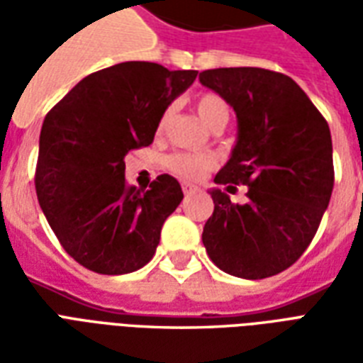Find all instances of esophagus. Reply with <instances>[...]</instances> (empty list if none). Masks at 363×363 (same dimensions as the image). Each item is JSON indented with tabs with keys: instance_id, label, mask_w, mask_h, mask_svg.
Listing matches in <instances>:
<instances>
[{
	"instance_id": "obj_1",
	"label": "esophagus",
	"mask_w": 363,
	"mask_h": 363,
	"mask_svg": "<svg viewBox=\"0 0 363 363\" xmlns=\"http://www.w3.org/2000/svg\"><path fill=\"white\" fill-rule=\"evenodd\" d=\"M196 186H194V184H189V182H182V192H184V194H186V196H189V194H192V192H196Z\"/></svg>"
}]
</instances>
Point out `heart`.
<instances>
[{
  "label": "heart",
  "mask_w": 363,
  "mask_h": 363,
  "mask_svg": "<svg viewBox=\"0 0 363 363\" xmlns=\"http://www.w3.org/2000/svg\"><path fill=\"white\" fill-rule=\"evenodd\" d=\"M196 112L202 118L206 126H218L223 124L229 118V106L228 103L216 93H202L196 99ZM171 116V108H165L163 114L159 116L157 130L161 132L167 126ZM165 167L177 177H181L184 181H200L206 174L212 173L216 169V159L210 155H200V153H186V151H179V153H171L165 159Z\"/></svg>",
  "instance_id": "b5f03b06"
}]
</instances>
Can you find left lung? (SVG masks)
I'll list each match as a JSON object with an SVG mask.
<instances>
[{
  "instance_id": "8db88e82",
  "label": "left lung",
  "mask_w": 363,
  "mask_h": 363,
  "mask_svg": "<svg viewBox=\"0 0 363 363\" xmlns=\"http://www.w3.org/2000/svg\"><path fill=\"white\" fill-rule=\"evenodd\" d=\"M200 83L223 96L239 140L218 184L249 186L247 204L212 190L202 243L223 272L260 280L296 262L319 229L335 186L333 140L325 116L291 77L262 67H220Z\"/></svg>"
}]
</instances>
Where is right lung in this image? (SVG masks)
I'll use <instances>...</instances> for the list:
<instances>
[{
    "label": "right lung",
    "instance_id": "obj_1",
    "mask_svg": "<svg viewBox=\"0 0 363 363\" xmlns=\"http://www.w3.org/2000/svg\"><path fill=\"white\" fill-rule=\"evenodd\" d=\"M196 75L122 62L87 75L46 114L36 196L64 251L87 270L118 276L153 259L181 184L159 174L150 190L130 186L124 157L153 142L159 116Z\"/></svg>",
    "mask_w": 363,
    "mask_h": 363
}]
</instances>
